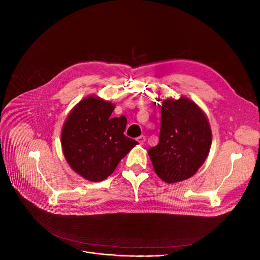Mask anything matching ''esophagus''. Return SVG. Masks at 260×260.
Here are the masks:
<instances>
[{
    "label": "esophagus",
    "mask_w": 260,
    "mask_h": 260,
    "mask_svg": "<svg viewBox=\"0 0 260 260\" xmlns=\"http://www.w3.org/2000/svg\"><path fill=\"white\" fill-rule=\"evenodd\" d=\"M145 137L144 136H141V137H139L138 139H137V141H138V142L140 143V144H144V142H145Z\"/></svg>",
    "instance_id": "esophagus-1"
}]
</instances>
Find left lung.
I'll list each match as a JSON object with an SVG mask.
<instances>
[{
	"label": "left lung",
	"mask_w": 260,
	"mask_h": 260,
	"mask_svg": "<svg viewBox=\"0 0 260 260\" xmlns=\"http://www.w3.org/2000/svg\"><path fill=\"white\" fill-rule=\"evenodd\" d=\"M208 118L185 96L162 101L159 142L148 149L156 175L166 183L194 176L206 160L211 146Z\"/></svg>",
	"instance_id": "1"
}]
</instances>
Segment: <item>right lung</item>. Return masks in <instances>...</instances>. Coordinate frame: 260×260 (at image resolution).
Masks as SVG:
<instances>
[{"label": "right lung", "instance_id": "add662e5", "mask_svg": "<svg viewBox=\"0 0 260 260\" xmlns=\"http://www.w3.org/2000/svg\"><path fill=\"white\" fill-rule=\"evenodd\" d=\"M115 104L98 95L82 99L62 124L61 149L76 174L91 182L111 176L118 164L139 144L125 137L124 116L113 117Z\"/></svg>", "mask_w": 260, "mask_h": 260}]
</instances>
